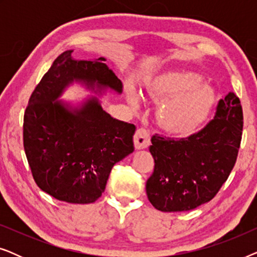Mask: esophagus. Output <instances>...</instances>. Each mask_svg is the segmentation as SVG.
<instances>
[{
  "label": "esophagus",
  "instance_id": "1",
  "mask_svg": "<svg viewBox=\"0 0 257 257\" xmlns=\"http://www.w3.org/2000/svg\"><path fill=\"white\" fill-rule=\"evenodd\" d=\"M135 147L136 150L147 149L151 144V138L149 132L145 128H138L135 133Z\"/></svg>",
  "mask_w": 257,
  "mask_h": 257
}]
</instances>
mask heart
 Wrapping results in <instances>:
<instances>
[{
  "instance_id": "b5f03b06",
  "label": "heart",
  "mask_w": 257,
  "mask_h": 257,
  "mask_svg": "<svg viewBox=\"0 0 257 257\" xmlns=\"http://www.w3.org/2000/svg\"><path fill=\"white\" fill-rule=\"evenodd\" d=\"M146 96L156 103L157 122L174 137H189L205 125L216 101V92L201 82L199 73L188 70H170L145 80ZM128 103L138 104L135 91H128Z\"/></svg>"
}]
</instances>
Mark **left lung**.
Returning <instances> with one entry per match:
<instances>
[{"instance_id": "obj_1", "label": "left lung", "mask_w": 257, "mask_h": 257, "mask_svg": "<svg viewBox=\"0 0 257 257\" xmlns=\"http://www.w3.org/2000/svg\"><path fill=\"white\" fill-rule=\"evenodd\" d=\"M242 127L240 99L229 92L200 132L179 140L153 136L150 152L154 171L146 182V193L154 208L185 212L210 201L233 170Z\"/></svg>"}]
</instances>
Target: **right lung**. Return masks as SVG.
<instances>
[{
  "instance_id": "1",
  "label": "right lung",
  "mask_w": 257,
  "mask_h": 257,
  "mask_svg": "<svg viewBox=\"0 0 257 257\" xmlns=\"http://www.w3.org/2000/svg\"><path fill=\"white\" fill-rule=\"evenodd\" d=\"M55 59L31 94L24 113L23 144L42 191L70 203H92L103 194L112 167L135 150L136 126L104 111L98 97L121 94L122 83L106 58ZM76 82L96 97L62 101Z\"/></svg>"
}]
</instances>
